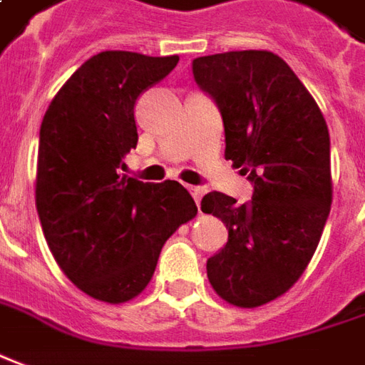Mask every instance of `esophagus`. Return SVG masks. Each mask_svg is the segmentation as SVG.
<instances>
[{"mask_svg":"<svg viewBox=\"0 0 365 365\" xmlns=\"http://www.w3.org/2000/svg\"><path fill=\"white\" fill-rule=\"evenodd\" d=\"M187 190H190V193H192V195H193V200H195V203L200 205V200H202V195H203V187H200V185H190Z\"/></svg>","mask_w":365,"mask_h":365,"instance_id":"34e87169","label":"esophagus"}]
</instances>
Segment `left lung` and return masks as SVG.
I'll return each mask as SVG.
<instances>
[{
    "label": "left lung",
    "instance_id": "8db88e82",
    "mask_svg": "<svg viewBox=\"0 0 365 365\" xmlns=\"http://www.w3.org/2000/svg\"><path fill=\"white\" fill-rule=\"evenodd\" d=\"M225 131V160L247 173L252 202L220 192L202 212L227 227L207 259L210 284L225 302L257 307L286 294L309 264L331 205L329 131L318 103L272 51H227L192 63Z\"/></svg>",
    "mask_w": 365,
    "mask_h": 365
}]
</instances>
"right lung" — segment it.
Listing matches in <instances>:
<instances>
[{
	"mask_svg": "<svg viewBox=\"0 0 365 365\" xmlns=\"http://www.w3.org/2000/svg\"><path fill=\"white\" fill-rule=\"evenodd\" d=\"M178 61L101 51L63 83L41 121V230L61 272L99 302L121 304L141 294L168 237L197 214L182 183H143L119 170L138 145L135 101Z\"/></svg>",
	"mask_w": 365,
	"mask_h": 365,
	"instance_id": "add662e5",
	"label": "right lung"
}]
</instances>
